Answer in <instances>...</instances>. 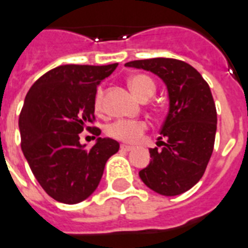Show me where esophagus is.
Returning a JSON list of instances; mask_svg holds the SVG:
<instances>
[{"mask_svg": "<svg viewBox=\"0 0 248 248\" xmlns=\"http://www.w3.org/2000/svg\"><path fill=\"white\" fill-rule=\"evenodd\" d=\"M120 149H122L123 151H132V150H133V146L122 145V146H120Z\"/></svg>", "mask_w": 248, "mask_h": 248, "instance_id": "esophagus-1", "label": "esophagus"}]
</instances>
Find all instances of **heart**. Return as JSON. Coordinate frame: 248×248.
<instances>
[{
  "instance_id": "1",
  "label": "heart",
  "mask_w": 248,
  "mask_h": 248,
  "mask_svg": "<svg viewBox=\"0 0 248 248\" xmlns=\"http://www.w3.org/2000/svg\"><path fill=\"white\" fill-rule=\"evenodd\" d=\"M128 85L134 95L141 101H147L155 93V84L150 78L145 75H136L128 80ZM103 110V90L99 88L94 97V111L102 112ZM147 130V123L142 120H118L106 128L108 137L118 140V141L136 143L142 138Z\"/></svg>"
}]
</instances>
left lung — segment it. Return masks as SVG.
<instances>
[{
  "label": "left lung",
  "mask_w": 248,
  "mask_h": 248,
  "mask_svg": "<svg viewBox=\"0 0 248 248\" xmlns=\"http://www.w3.org/2000/svg\"><path fill=\"white\" fill-rule=\"evenodd\" d=\"M125 66L158 75L170 95V111L160 129L167 141H159L160 150L150 149L151 162L140 170V177L166 197L185 193L202 178L214 151L217 114L210 86L193 66L178 59H141Z\"/></svg>",
  "instance_id": "1"
}]
</instances>
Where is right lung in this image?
Segmentation results:
<instances>
[{"mask_svg": "<svg viewBox=\"0 0 248 248\" xmlns=\"http://www.w3.org/2000/svg\"><path fill=\"white\" fill-rule=\"evenodd\" d=\"M118 63L107 66L64 64L42 75L27 93L19 115L20 146L41 187L57 202L75 204L93 194L119 142L98 138L92 149L78 134L99 136L94 97L97 85Z\"/></svg>", "mask_w": 248, "mask_h": 248, "instance_id": "obj_1", "label": "right lung"}]
</instances>
